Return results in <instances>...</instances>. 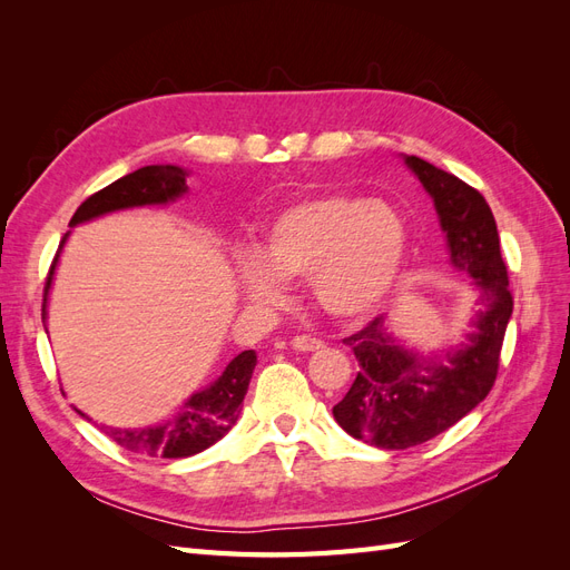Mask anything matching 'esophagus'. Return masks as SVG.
<instances>
[{
    "mask_svg": "<svg viewBox=\"0 0 570 570\" xmlns=\"http://www.w3.org/2000/svg\"><path fill=\"white\" fill-rule=\"evenodd\" d=\"M292 347L297 352H316V350H323V342L312 335H297L292 337Z\"/></svg>",
    "mask_w": 570,
    "mask_h": 570,
    "instance_id": "obj_1",
    "label": "esophagus"
}]
</instances>
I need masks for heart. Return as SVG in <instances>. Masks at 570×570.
I'll use <instances>...</instances> for the list:
<instances>
[{"label": "heart", "instance_id": "obj_1", "mask_svg": "<svg viewBox=\"0 0 570 570\" xmlns=\"http://www.w3.org/2000/svg\"><path fill=\"white\" fill-rule=\"evenodd\" d=\"M409 256V228L392 204L356 193L304 197L275 216L262 254L235 258L239 289L256 304L283 299V281H312L327 314L361 318L394 292Z\"/></svg>", "mask_w": 570, "mask_h": 570}]
</instances>
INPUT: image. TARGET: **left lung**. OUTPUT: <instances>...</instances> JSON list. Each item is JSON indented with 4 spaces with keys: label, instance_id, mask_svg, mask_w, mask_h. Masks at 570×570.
Here are the masks:
<instances>
[{
    "label": "left lung",
    "instance_id": "obj_1",
    "mask_svg": "<svg viewBox=\"0 0 570 570\" xmlns=\"http://www.w3.org/2000/svg\"><path fill=\"white\" fill-rule=\"evenodd\" d=\"M404 161L433 197L452 264L471 273L480 308L461 347L440 356L396 344L385 331V316L344 337L358 373L344 400L333 406V416L352 438L381 450H409L433 440L485 400L497 381L513 312L507 264L485 197L419 157Z\"/></svg>",
    "mask_w": 570,
    "mask_h": 570
}]
</instances>
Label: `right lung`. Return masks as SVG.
<instances>
[{"mask_svg":"<svg viewBox=\"0 0 570 570\" xmlns=\"http://www.w3.org/2000/svg\"><path fill=\"white\" fill-rule=\"evenodd\" d=\"M185 170L180 166H145L137 168L135 174L118 178L116 183L99 189L92 197L85 199L78 212L73 214L68 226H78L82 220L97 218L101 214L130 209V206H145V204H166L187 193L185 185ZM68 233L63 235L59 252L66 243ZM49 266V275L45 283V299H42V323L47 318V292L51 285V273L57 268V258ZM256 366V352L247 350L237 354L226 371L220 373L218 381L209 387L195 392L189 400L180 406L174 419L164 425L151 428H109L101 425V433L109 435L118 446L128 452L145 454V456H161V459H185L204 452L206 446L218 442L228 430L237 423L239 404H243L252 373Z\"/></svg>","mask_w":570,"mask_h":570,"instance_id":"add662e5","label":"right lung"}]
</instances>
